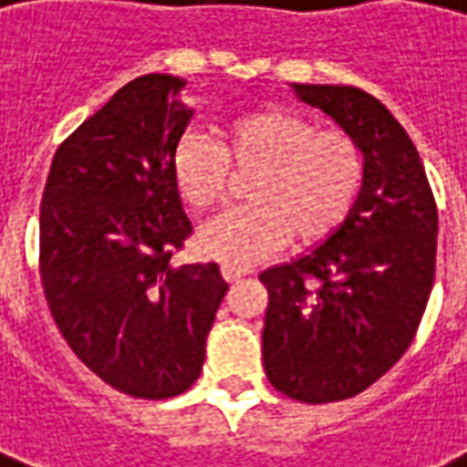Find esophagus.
Here are the masks:
<instances>
[{"label": "esophagus", "mask_w": 467, "mask_h": 467, "mask_svg": "<svg viewBox=\"0 0 467 467\" xmlns=\"http://www.w3.org/2000/svg\"><path fill=\"white\" fill-rule=\"evenodd\" d=\"M244 275H250V269H247V267H234V265H223V277L227 279V282H237V279L244 277Z\"/></svg>", "instance_id": "1"}]
</instances>
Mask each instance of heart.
I'll return each mask as SVG.
<instances>
[{
	"label": "heart",
	"mask_w": 467,
	"mask_h": 467,
	"mask_svg": "<svg viewBox=\"0 0 467 467\" xmlns=\"http://www.w3.org/2000/svg\"><path fill=\"white\" fill-rule=\"evenodd\" d=\"M233 171L254 172L250 205L200 227V250L234 267H250L296 234L317 243L339 227L357 202L364 155L341 130H317L299 113L267 109L224 128L220 140L185 136L172 153V181L190 207L223 205Z\"/></svg>",
	"instance_id": "b5f03b06"
}]
</instances>
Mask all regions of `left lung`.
<instances>
[{
  "mask_svg": "<svg viewBox=\"0 0 467 467\" xmlns=\"http://www.w3.org/2000/svg\"><path fill=\"white\" fill-rule=\"evenodd\" d=\"M292 88L357 140L364 181L324 243L260 275L262 361L285 396L331 403L368 389L410 347L433 289L438 210L413 140L379 99L354 86Z\"/></svg>",
  "mask_w": 467,
  "mask_h": 467,
  "instance_id": "obj_1",
  "label": "left lung"
}]
</instances>
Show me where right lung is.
Masks as SVG:
<instances>
[{"label": "right lung", "instance_id": "obj_1", "mask_svg": "<svg viewBox=\"0 0 467 467\" xmlns=\"http://www.w3.org/2000/svg\"><path fill=\"white\" fill-rule=\"evenodd\" d=\"M185 78L146 74L58 146L41 198L39 267L61 337L93 374L136 399L198 381L227 292L215 262L172 265L192 233L172 153L195 110Z\"/></svg>", "mask_w": 467, "mask_h": 467}]
</instances>
